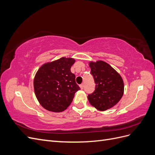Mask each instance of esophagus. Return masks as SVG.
I'll list each match as a JSON object with an SVG mask.
<instances>
[{
    "mask_svg": "<svg viewBox=\"0 0 155 155\" xmlns=\"http://www.w3.org/2000/svg\"><path fill=\"white\" fill-rule=\"evenodd\" d=\"M79 87H80V88H81V89H83V87H84V85H83V84H81V85H79Z\"/></svg>",
    "mask_w": 155,
    "mask_h": 155,
    "instance_id": "esophagus-1",
    "label": "esophagus"
}]
</instances>
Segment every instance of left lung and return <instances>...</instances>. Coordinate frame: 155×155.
Listing matches in <instances>:
<instances>
[{"mask_svg":"<svg viewBox=\"0 0 155 155\" xmlns=\"http://www.w3.org/2000/svg\"><path fill=\"white\" fill-rule=\"evenodd\" d=\"M91 74L96 84L95 91L88 95L89 103L99 110L114 106L124 94V85L120 75L108 63L91 62Z\"/></svg>","mask_w":155,"mask_h":155,"instance_id":"left-lung-1","label":"left lung"}]
</instances>
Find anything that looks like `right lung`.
<instances>
[{"label":"right lung","instance_id":"right-lung-1","mask_svg":"<svg viewBox=\"0 0 155 155\" xmlns=\"http://www.w3.org/2000/svg\"><path fill=\"white\" fill-rule=\"evenodd\" d=\"M72 58H61L43 64L34 81L35 96L40 104L49 111L59 112L67 109L80 87L70 71Z\"/></svg>","mask_w":155,"mask_h":155}]
</instances>
